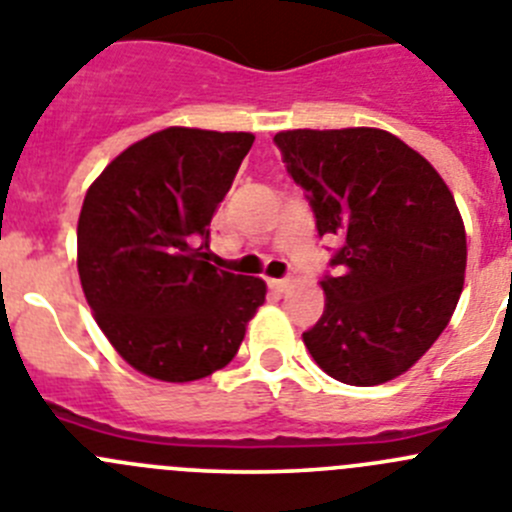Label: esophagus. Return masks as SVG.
Instances as JSON below:
<instances>
[{"label": "esophagus", "mask_w": 512, "mask_h": 512, "mask_svg": "<svg viewBox=\"0 0 512 512\" xmlns=\"http://www.w3.org/2000/svg\"><path fill=\"white\" fill-rule=\"evenodd\" d=\"M290 285H293V280H290V278H275V280H270V288H272V290H278V293H285V290H288Z\"/></svg>", "instance_id": "obj_1"}]
</instances>
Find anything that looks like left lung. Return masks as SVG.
<instances>
[{
	"label": "left lung",
	"instance_id": "obj_1",
	"mask_svg": "<svg viewBox=\"0 0 512 512\" xmlns=\"http://www.w3.org/2000/svg\"><path fill=\"white\" fill-rule=\"evenodd\" d=\"M303 186L321 237L326 310L303 333L315 364L351 386L412 369L447 328L465 283L455 197L424 156L379 128L283 131L272 138Z\"/></svg>",
	"mask_w": 512,
	"mask_h": 512
}]
</instances>
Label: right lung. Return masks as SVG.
Segmentation results:
<instances>
[{"instance_id": "1", "label": "right lung", "mask_w": 512, "mask_h": 512, "mask_svg": "<svg viewBox=\"0 0 512 512\" xmlns=\"http://www.w3.org/2000/svg\"><path fill=\"white\" fill-rule=\"evenodd\" d=\"M252 133L164 128L105 166L78 219V272L100 331L151 379L227 366L265 283L209 262V224Z\"/></svg>"}]
</instances>
